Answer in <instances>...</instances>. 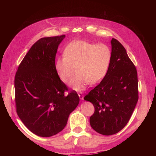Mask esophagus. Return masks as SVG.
<instances>
[{
	"label": "esophagus",
	"instance_id": "34e87169",
	"mask_svg": "<svg viewBox=\"0 0 156 156\" xmlns=\"http://www.w3.org/2000/svg\"><path fill=\"white\" fill-rule=\"evenodd\" d=\"M78 96L80 98V99L83 101V98H84V95L81 93H78Z\"/></svg>",
	"mask_w": 156,
	"mask_h": 156
}]
</instances>
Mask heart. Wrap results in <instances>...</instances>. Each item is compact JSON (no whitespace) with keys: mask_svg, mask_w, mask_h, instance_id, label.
Instances as JSON below:
<instances>
[{"mask_svg":"<svg viewBox=\"0 0 156 156\" xmlns=\"http://www.w3.org/2000/svg\"><path fill=\"white\" fill-rule=\"evenodd\" d=\"M64 53L55 61L56 72L60 79L66 83L76 70L78 73L69 85L77 91L84 90L88 83L94 85L101 82L107 73L112 59V52L105 44L84 41L70 43Z\"/></svg>","mask_w":156,"mask_h":156,"instance_id":"b5f03b06","label":"heart"}]
</instances>
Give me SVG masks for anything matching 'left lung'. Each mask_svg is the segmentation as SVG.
I'll use <instances>...</instances> for the list:
<instances>
[{
  "label": "left lung",
  "mask_w": 156,
  "mask_h": 156,
  "mask_svg": "<svg viewBox=\"0 0 156 156\" xmlns=\"http://www.w3.org/2000/svg\"><path fill=\"white\" fill-rule=\"evenodd\" d=\"M112 59L107 73L101 83L85 96L94 113L91 126L103 135H112L128 122L138 100L137 71L122 44L112 38Z\"/></svg>",
  "instance_id": "8db88e82"
}]
</instances>
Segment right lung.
<instances>
[{"label":"right lung","mask_w":156,"mask_h":156,"mask_svg":"<svg viewBox=\"0 0 156 156\" xmlns=\"http://www.w3.org/2000/svg\"><path fill=\"white\" fill-rule=\"evenodd\" d=\"M65 37L62 35L38 40L15 75L17 114L32 133L41 137H50L63 130L80 102L75 91L65 95L68 88L55 69L57 49Z\"/></svg>","instance_id":"1"}]
</instances>
